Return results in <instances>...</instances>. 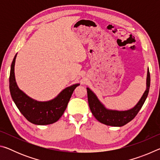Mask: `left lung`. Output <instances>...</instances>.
Listing matches in <instances>:
<instances>
[{
    "instance_id": "obj_1",
    "label": "left lung",
    "mask_w": 160,
    "mask_h": 160,
    "mask_svg": "<svg viewBox=\"0 0 160 160\" xmlns=\"http://www.w3.org/2000/svg\"><path fill=\"white\" fill-rule=\"evenodd\" d=\"M150 85V75L149 69L148 70L147 80H146V90L139 102L132 109L126 111H117L107 109L104 105L99 101L90 88H87L89 106L93 116L97 121L105 125L111 126L121 127L132 120L138 114L145 102L148 95Z\"/></svg>"
}]
</instances>
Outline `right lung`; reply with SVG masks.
<instances>
[{
  "mask_svg": "<svg viewBox=\"0 0 160 160\" xmlns=\"http://www.w3.org/2000/svg\"><path fill=\"white\" fill-rule=\"evenodd\" d=\"M17 54L11 64L10 73V92L13 102L22 114L32 123L48 125L57 121L66 110L72 94L79 83L65 88L55 98L47 102H39L32 99L20 90L15 77V63Z\"/></svg>",
  "mask_w": 160,
  "mask_h": 160,
  "instance_id": "add662e5",
  "label": "right lung"
}]
</instances>
